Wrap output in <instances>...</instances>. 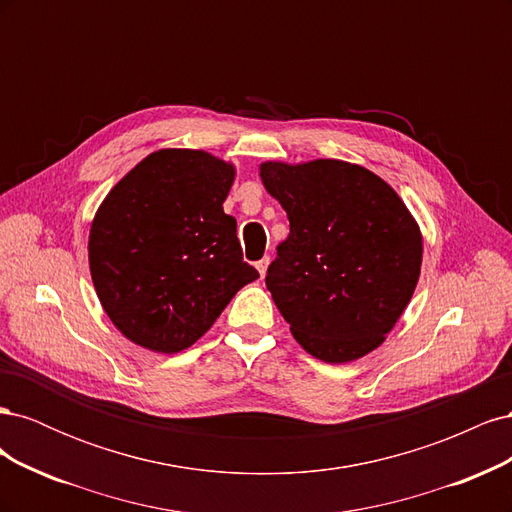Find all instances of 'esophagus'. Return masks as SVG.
Wrapping results in <instances>:
<instances>
[{
	"mask_svg": "<svg viewBox=\"0 0 512 512\" xmlns=\"http://www.w3.org/2000/svg\"><path fill=\"white\" fill-rule=\"evenodd\" d=\"M269 262H271V258H269V256H265V258H262V260H258V262H256V269H258L260 277H265V275H267V269H269Z\"/></svg>",
	"mask_w": 512,
	"mask_h": 512,
	"instance_id": "1",
	"label": "esophagus"
}]
</instances>
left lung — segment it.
Listing matches in <instances>:
<instances>
[{
  "label": "left lung",
  "instance_id": "8db88e82",
  "mask_svg": "<svg viewBox=\"0 0 512 512\" xmlns=\"http://www.w3.org/2000/svg\"><path fill=\"white\" fill-rule=\"evenodd\" d=\"M260 179L290 222L265 282L294 339L324 363L376 350L421 275L423 235L404 200L342 160L262 162Z\"/></svg>",
  "mask_w": 512,
  "mask_h": 512
}]
</instances>
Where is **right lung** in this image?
<instances>
[{"label":"right lung","mask_w":512,"mask_h":512,"mask_svg":"<svg viewBox=\"0 0 512 512\" xmlns=\"http://www.w3.org/2000/svg\"><path fill=\"white\" fill-rule=\"evenodd\" d=\"M235 175L207 151L160 149L102 200L89 271L106 316L130 342L162 354L190 348L258 280L222 207Z\"/></svg>","instance_id":"obj_1"}]
</instances>
